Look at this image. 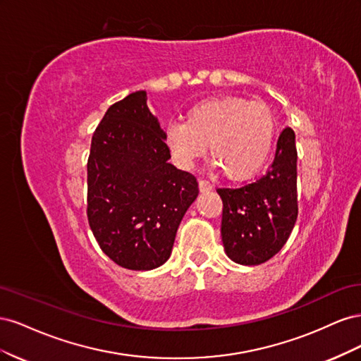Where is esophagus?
Listing matches in <instances>:
<instances>
[{
  "label": "esophagus",
  "instance_id": "obj_1",
  "mask_svg": "<svg viewBox=\"0 0 361 361\" xmlns=\"http://www.w3.org/2000/svg\"><path fill=\"white\" fill-rule=\"evenodd\" d=\"M199 190H200V192L211 191V190H212V183L204 180V179H202V180H199Z\"/></svg>",
  "mask_w": 361,
  "mask_h": 361
}]
</instances>
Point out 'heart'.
<instances>
[{
    "mask_svg": "<svg viewBox=\"0 0 361 361\" xmlns=\"http://www.w3.org/2000/svg\"><path fill=\"white\" fill-rule=\"evenodd\" d=\"M274 135L276 117L265 102L220 96L192 105L185 123H170L164 138L180 167H190L209 145V157L224 176L245 180L265 166Z\"/></svg>",
    "mask_w": 361,
    "mask_h": 361,
    "instance_id": "1",
    "label": "heart"
}]
</instances>
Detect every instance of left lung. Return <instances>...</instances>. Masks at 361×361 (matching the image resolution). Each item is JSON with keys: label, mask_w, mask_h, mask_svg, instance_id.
<instances>
[{"label": "left lung", "mask_w": 361, "mask_h": 361, "mask_svg": "<svg viewBox=\"0 0 361 361\" xmlns=\"http://www.w3.org/2000/svg\"><path fill=\"white\" fill-rule=\"evenodd\" d=\"M297 158L295 133L285 128L264 176L216 190L223 200V245L236 264L260 265L286 244L298 216Z\"/></svg>", "instance_id": "obj_1"}]
</instances>
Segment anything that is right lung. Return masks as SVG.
<instances>
[{
	"label": "right lung",
	"instance_id": "1",
	"mask_svg": "<svg viewBox=\"0 0 361 361\" xmlns=\"http://www.w3.org/2000/svg\"><path fill=\"white\" fill-rule=\"evenodd\" d=\"M145 90L108 108L87 161V218L101 250L126 269L149 271L171 255L178 227L199 195L178 170Z\"/></svg>",
	"mask_w": 361,
	"mask_h": 361
}]
</instances>
